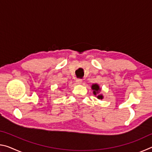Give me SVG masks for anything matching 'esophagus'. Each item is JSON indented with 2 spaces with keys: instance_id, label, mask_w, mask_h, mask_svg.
Returning <instances> with one entry per match:
<instances>
[{
  "instance_id": "obj_1",
  "label": "esophagus",
  "mask_w": 152,
  "mask_h": 152,
  "mask_svg": "<svg viewBox=\"0 0 152 152\" xmlns=\"http://www.w3.org/2000/svg\"><path fill=\"white\" fill-rule=\"evenodd\" d=\"M76 82L78 84H82V79H76Z\"/></svg>"
}]
</instances>
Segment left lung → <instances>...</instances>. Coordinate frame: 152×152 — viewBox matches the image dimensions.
<instances>
[{
    "mask_svg": "<svg viewBox=\"0 0 152 152\" xmlns=\"http://www.w3.org/2000/svg\"><path fill=\"white\" fill-rule=\"evenodd\" d=\"M92 89L93 90V94L96 96L97 95V98L99 99H103V96H102V94H99V92L101 91V88H100L99 86L97 84H94L92 85Z\"/></svg>",
    "mask_w": 152,
    "mask_h": 152,
    "instance_id": "8db88e82",
    "label": "left lung"
}]
</instances>
